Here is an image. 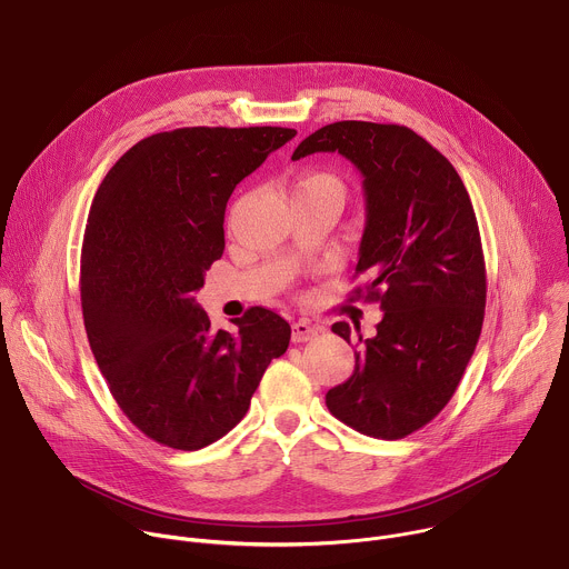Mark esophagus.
I'll return each instance as SVG.
<instances>
[{"mask_svg":"<svg viewBox=\"0 0 569 569\" xmlns=\"http://www.w3.org/2000/svg\"><path fill=\"white\" fill-rule=\"evenodd\" d=\"M317 333H319V329L312 327V323L306 319H299L292 323V342H308V340L317 338Z\"/></svg>","mask_w":569,"mask_h":569,"instance_id":"esophagus-1","label":"esophagus"}]
</instances>
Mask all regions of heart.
<instances>
[{
    "label": "heart",
    "instance_id": "1",
    "mask_svg": "<svg viewBox=\"0 0 569 569\" xmlns=\"http://www.w3.org/2000/svg\"><path fill=\"white\" fill-rule=\"evenodd\" d=\"M312 189H331V191H338L342 193V187L336 178L327 176V173H310L306 176L299 184H297V191H312Z\"/></svg>",
    "mask_w": 569,
    "mask_h": 569
}]
</instances>
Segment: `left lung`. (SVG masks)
<instances>
[{
  "label": "left lung",
  "instance_id": "1",
  "mask_svg": "<svg viewBox=\"0 0 569 569\" xmlns=\"http://www.w3.org/2000/svg\"><path fill=\"white\" fill-rule=\"evenodd\" d=\"M336 150L365 178L356 274L371 281L353 292L385 315L373 338H358L356 369L329 389L327 408L349 428L393 441L446 408L475 353L486 306L481 238L459 173L415 130L338 121L306 137L292 159ZM333 333L351 340L345 321Z\"/></svg>",
  "mask_w": 569,
  "mask_h": 569
}]
</instances>
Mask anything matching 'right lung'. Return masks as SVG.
I'll return each mask as SVG.
<instances>
[{
  "label": "right lung",
  "mask_w": 569,
  "mask_h": 569,
  "mask_svg": "<svg viewBox=\"0 0 569 569\" xmlns=\"http://www.w3.org/2000/svg\"><path fill=\"white\" fill-rule=\"evenodd\" d=\"M292 128L157 132L103 178L80 252V306L94 360L121 412L148 439L200 450L248 415L290 323L252 306L213 331L193 295L224 250L236 184L288 143Z\"/></svg>",
  "instance_id": "obj_1"
}]
</instances>
